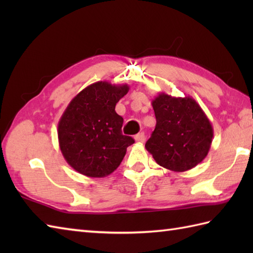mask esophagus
Returning a JSON list of instances; mask_svg holds the SVG:
<instances>
[{
	"label": "esophagus",
	"mask_w": 253,
	"mask_h": 253,
	"mask_svg": "<svg viewBox=\"0 0 253 253\" xmlns=\"http://www.w3.org/2000/svg\"><path fill=\"white\" fill-rule=\"evenodd\" d=\"M135 140L139 143L144 142V140H146V135H144V132H140V133H138V135H136Z\"/></svg>",
	"instance_id": "esophagus-1"
}]
</instances>
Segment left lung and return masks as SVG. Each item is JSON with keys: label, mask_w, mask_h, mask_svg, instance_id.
Wrapping results in <instances>:
<instances>
[{"label": "left lung", "mask_w": 253, "mask_h": 253, "mask_svg": "<svg viewBox=\"0 0 253 253\" xmlns=\"http://www.w3.org/2000/svg\"><path fill=\"white\" fill-rule=\"evenodd\" d=\"M152 106L157 125L146 149L155 162L178 173L201 163L211 148L213 127L196 100L161 92Z\"/></svg>", "instance_id": "left-lung-1"}]
</instances>
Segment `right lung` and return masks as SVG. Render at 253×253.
Returning a JSON list of instances; mask_svg holds the SVG:
<instances>
[{
  "instance_id": "obj_1",
  "label": "right lung",
  "mask_w": 253,
  "mask_h": 253,
  "mask_svg": "<svg viewBox=\"0 0 253 253\" xmlns=\"http://www.w3.org/2000/svg\"><path fill=\"white\" fill-rule=\"evenodd\" d=\"M129 91L128 84L98 82L80 91L69 102L58 122L57 137L64 159L87 177L112 174L135 142L123 135V117L115 105Z\"/></svg>"
}]
</instances>
